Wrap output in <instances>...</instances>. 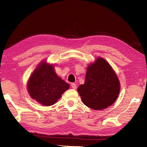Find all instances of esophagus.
<instances>
[{
  "label": "esophagus",
  "mask_w": 147,
  "mask_h": 147,
  "mask_svg": "<svg viewBox=\"0 0 147 147\" xmlns=\"http://www.w3.org/2000/svg\"><path fill=\"white\" fill-rule=\"evenodd\" d=\"M71 87H72L73 89H76L77 87H76V84L72 83V84H71Z\"/></svg>",
  "instance_id": "obj_1"
}]
</instances>
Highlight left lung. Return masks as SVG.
Listing matches in <instances>:
<instances>
[{"label": "left lung", "mask_w": 147, "mask_h": 147, "mask_svg": "<svg viewBox=\"0 0 147 147\" xmlns=\"http://www.w3.org/2000/svg\"><path fill=\"white\" fill-rule=\"evenodd\" d=\"M78 91L85 105L101 110L111 106L118 97L120 82L110 65L98 57L88 66L85 82Z\"/></svg>", "instance_id": "1"}]
</instances>
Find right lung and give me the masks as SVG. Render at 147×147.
Returning <instances> with one entry per match:
<instances>
[{
	"label": "right lung",
	"mask_w": 147,
	"mask_h": 147,
	"mask_svg": "<svg viewBox=\"0 0 147 147\" xmlns=\"http://www.w3.org/2000/svg\"><path fill=\"white\" fill-rule=\"evenodd\" d=\"M27 88L32 99L44 106H50L57 102L69 85L57 76L53 65L43 61L29 78Z\"/></svg>",
	"instance_id": "add662e5"
}]
</instances>
